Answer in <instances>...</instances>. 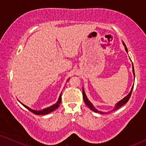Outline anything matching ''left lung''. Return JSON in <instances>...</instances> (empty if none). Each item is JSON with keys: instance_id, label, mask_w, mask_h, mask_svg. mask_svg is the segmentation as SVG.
Instances as JSON below:
<instances>
[{"instance_id": "1", "label": "left lung", "mask_w": 146, "mask_h": 146, "mask_svg": "<svg viewBox=\"0 0 146 146\" xmlns=\"http://www.w3.org/2000/svg\"><path fill=\"white\" fill-rule=\"evenodd\" d=\"M123 42V46H124V47H125V51H126L127 52V48L126 46H125V44H124V42ZM132 65H133V64H132ZM132 70H133L132 71H133V76H135V73H134V69H133V66H132ZM133 88V85L132 88H131V90L130 92H129V93L128 94H127V95L126 96H125V98H123L122 100H120V101L119 102H117V103L116 104H115V108L112 110V111H115V110H117L118 108H120V107L122 106L123 105H124L125 103H127V101L129 100V98H130V96H131V92H132ZM82 94H83L84 101L85 104H86L87 105V106L90 109H91L92 110L94 111H95V112L100 113H104V112H102V111H98V110L96 109L95 108H94V106H93L92 104V103L90 102V101L88 100V99L87 98L86 95V94H85V92H84V88H82Z\"/></svg>"}]
</instances>
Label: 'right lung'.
<instances>
[{
	"label": "right lung",
	"mask_w": 146,
	"mask_h": 146,
	"mask_svg": "<svg viewBox=\"0 0 146 146\" xmlns=\"http://www.w3.org/2000/svg\"><path fill=\"white\" fill-rule=\"evenodd\" d=\"M69 79H68V80H69ZM61 100H62V93L60 94V95L58 100V102L55 104L51 106H50L48 108H45V109H43L42 110H32L30 108L27 106L21 103V102H21L22 104H23L24 106L26 108H27L29 110H30L33 113H35V114H36V115H44V114H47V113H50L51 111H52L54 110H55L56 109H57L59 107L60 104Z\"/></svg>",
	"instance_id": "right-lung-1"
}]
</instances>
